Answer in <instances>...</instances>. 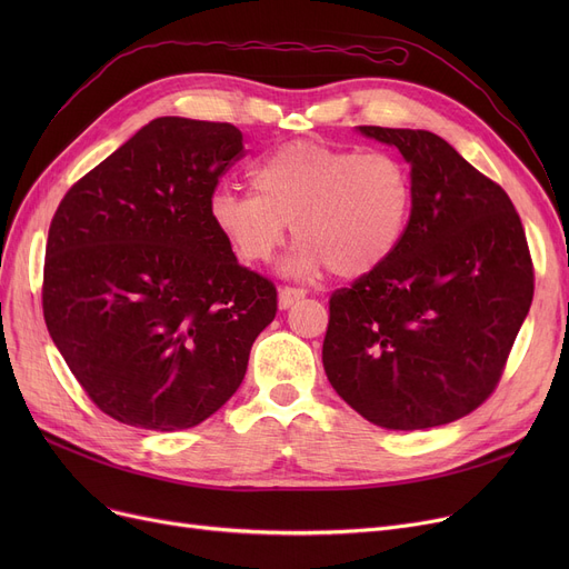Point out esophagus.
I'll use <instances>...</instances> for the list:
<instances>
[{
	"instance_id": "obj_1",
	"label": "esophagus",
	"mask_w": 569,
	"mask_h": 569,
	"mask_svg": "<svg viewBox=\"0 0 569 569\" xmlns=\"http://www.w3.org/2000/svg\"><path fill=\"white\" fill-rule=\"evenodd\" d=\"M307 292L302 290V288H290V286H286V288H281L279 290V309H290L295 302H300L302 297H305Z\"/></svg>"
}]
</instances>
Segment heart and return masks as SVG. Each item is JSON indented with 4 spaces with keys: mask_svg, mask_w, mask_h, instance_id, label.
I'll use <instances>...</instances> for the list:
<instances>
[{
    "mask_svg": "<svg viewBox=\"0 0 569 569\" xmlns=\"http://www.w3.org/2000/svg\"><path fill=\"white\" fill-rule=\"evenodd\" d=\"M253 191L217 189L207 212L244 262L272 260L288 223L297 249L286 272L313 277L330 267L362 277L390 258L412 212V182L390 152L297 140L277 147L251 170Z\"/></svg>",
    "mask_w": 569,
    "mask_h": 569,
    "instance_id": "1",
    "label": "heart"
}]
</instances>
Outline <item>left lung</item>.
Wrapping results in <instances>:
<instances>
[{
	"label": "left lung",
	"instance_id": "1",
	"mask_svg": "<svg viewBox=\"0 0 569 569\" xmlns=\"http://www.w3.org/2000/svg\"><path fill=\"white\" fill-rule=\"evenodd\" d=\"M410 163L397 251L330 297L322 365L337 395L392 431L450 425L482 406L532 302L517 209L431 131L357 127Z\"/></svg>",
	"mask_w": 569,
	"mask_h": 569
}]
</instances>
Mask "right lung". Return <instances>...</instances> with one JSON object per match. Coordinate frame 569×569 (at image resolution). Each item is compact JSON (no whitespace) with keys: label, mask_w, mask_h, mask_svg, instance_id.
I'll return each mask as SVG.
<instances>
[{"label":"right lung","mask_w":569,"mask_h":569,"mask_svg":"<svg viewBox=\"0 0 569 569\" xmlns=\"http://www.w3.org/2000/svg\"><path fill=\"white\" fill-rule=\"evenodd\" d=\"M242 152L232 124L159 117L57 207L43 318L87 397L117 422H204L242 385L277 316L274 283L237 262L207 212Z\"/></svg>","instance_id":"add662e5"}]
</instances>
